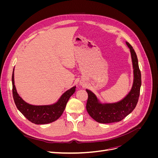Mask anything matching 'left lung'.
Returning <instances> with one entry per match:
<instances>
[{"mask_svg":"<svg viewBox=\"0 0 158 158\" xmlns=\"http://www.w3.org/2000/svg\"><path fill=\"white\" fill-rule=\"evenodd\" d=\"M126 44L130 49L134 75L131 89L126 96L117 102L102 103L92 91L85 89L88 94L87 111L92 118L99 123L121 121L135 109L138 103L142 82L141 73L135 50L129 43L126 41Z\"/></svg>","mask_w":158,"mask_h":158,"instance_id":"1","label":"left lung"}]
</instances>
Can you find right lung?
<instances>
[{"label": "right lung", "mask_w": 158, "mask_h": 158, "mask_svg": "<svg viewBox=\"0 0 158 158\" xmlns=\"http://www.w3.org/2000/svg\"><path fill=\"white\" fill-rule=\"evenodd\" d=\"M14 69L12 82L13 98L18 109L23 116L36 125H45L55 121L63 114L69 98L76 91V86L68 89L61 95L56 103L45 106H34L26 102L17 92L14 85Z\"/></svg>", "instance_id": "1"}]
</instances>
